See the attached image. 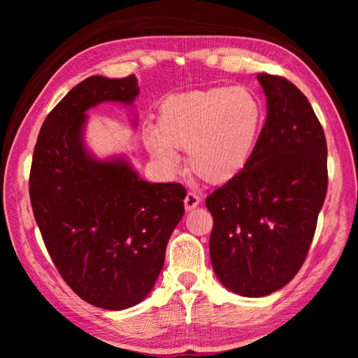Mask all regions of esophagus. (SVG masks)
Here are the masks:
<instances>
[{
	"mask_svg": "<svg viewBox=\"0 0 358 358\" xmlns=\"http://www.w3.org/2000/svg\"><path fill=\"white\" fill-rule=\"evenodd\" d=\"M201 205V197L197 196L196 192H187L186 197H185V208L186 211H191L196 207H199Z\"/></svg>",
	"mask_w": 358,
	"mask_h": 358,
	"instance_id": "esophagus-1",
	"label": "esophagus"
}]
</instances>
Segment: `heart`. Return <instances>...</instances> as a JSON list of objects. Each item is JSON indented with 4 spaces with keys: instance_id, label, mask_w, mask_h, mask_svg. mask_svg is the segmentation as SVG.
I'll return each mask as SVG.
<instances>
[{
    "instance_id": "obj_1",
    "label": "heart",
    "mask_w": 358,
    "mask_h": 358,
    "mask_svg": "<svg viewBox=\"0 0 358 358\" xmlns=\"http://www.w3.org/2000/svg\"><path fill=\"white\" fill-rule=\"evenodd\" d=\"M265 124L259 96L245 87H213L171 94L157 108V129H143L150 155L169 171L186 150L189 171L207 183L240 177L256 155Z\"/></svg>"
}]
</instances>
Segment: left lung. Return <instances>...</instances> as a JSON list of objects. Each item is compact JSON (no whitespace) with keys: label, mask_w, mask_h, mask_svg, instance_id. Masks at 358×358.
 <instances>
[{"label":"left lung","mask_w":358,"mask_h":358,"mask_svg":"<svg viewBox=\"0 0 358 358\" xmlns=\"http://www.w3.org/2000/svg\"><path fill=\"white\" fill-rule=\"evenodd\" d=\"M257 80L266 120L256 155L205 201L211 265L224 287L243 296L273 294L299 273L329 183L325 134L310 101L282 77Z\"/></svg>","instance_id":"obj_1"}]
</instances>
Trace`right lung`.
<instances>
[{
    "mask_svg": "<svg viewBox=\"0 0 358 358\" xmlns=\"http://www.w3.org/2000/svg\"><path fill=\"white\" fill-rule=\"evenodd\" d=\"M137 94L136 76L76 85L47 115L29 173L33 213L59 275L82 300L110 311L150 294L185 213L183 186L148 183L124 156L98 159L85 145L87 110L132 106Z\"/></svg>",
    "mask_w": 358,
    "mask_h": 358,
    "instance_id": "1",
    "label": "right lung"
}]
</instances>
